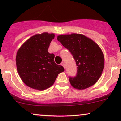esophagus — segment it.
Returning <instances> with one entry per match:
<instances>
[{"instance_id": "obj_1", "label": "esophagus", "mask_w": 121, "mask_h": 121, "mask_svg": "<svg viewBox=\"0 0 121 121\" xmlns=\"http://www.w3.org/2000/svg\"><path fill=\"white\" fill-rule=\"evenodd\" d=\"M61 65L63 67H64V68H65V64H64V63H63V62H62V63H61Z\"/></svg>"}]
</instances>
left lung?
Wrapping results in <instances>:
<instances>
[{
  "instance_id": "left-lung-1",
  "label": "left lung",
  "mask_w": 121,
  "mask_h": 121,
  "mask_svg": "<svg viewBox=\"0 0 121 121\" xmlns=\"http://www.w3.org/2000/svg\"><path fill=\"white\" fill-rule=\"evenodd\" d=\"M57 40L73 55L77 66L74 77H69L71 85L84 90L97 82L104 67V57L97 43L81 34L60 35Z\"/></svg>"
}]
</instances>
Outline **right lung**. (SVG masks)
Returning a JSON list of instances; mask_svg holds the SVG:
<instances>
[{
  "mask_svg": "<svg viewBox=\"0 0 121 121\" xmlns=\"http://www.w3.org/2000/svg\"><path fill=\"white\" fill-rule=\"evenodd\" d=\"M54 34L43 33L28 39L17 53L16 61L20 77L31 88L44 90L50 87L64 67L56 64L54 54L48 52Z\"/></svg>",
  "mask_w": 121,
  "mask_h": 121,
  "instance_id": "right-lung-1",
  "label": "right lung"
}]
</instances>
